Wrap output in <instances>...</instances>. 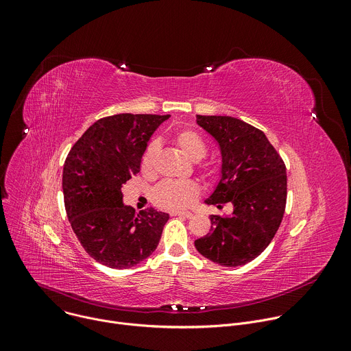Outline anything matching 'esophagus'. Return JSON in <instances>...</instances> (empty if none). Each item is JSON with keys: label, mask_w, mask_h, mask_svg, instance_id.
Instances as JSON below:
<instances>
[{"label": "esophagus", "mask_w": 351, "mask_h": 351, "mask_svg": "<svg viewBox=\"0 0 351 351\" xmlns=\"http://www.w3.org/2000/svg\"><path fill=\"white\" fill-rule=\"evenodd\" d=\"M172 215H178V217H184V218H191L193 217V214L190 213V211H175V213H172Z\"/></svg>", "instance_id": "1"}]
</instances>
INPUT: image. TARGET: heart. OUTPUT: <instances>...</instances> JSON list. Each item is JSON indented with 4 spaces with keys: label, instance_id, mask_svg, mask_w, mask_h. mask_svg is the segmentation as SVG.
I'll use <instances>...</instances> for the list:
<instances>
[{
    "label": "heart",
    "instance_id": "1",
    "mask_svg": "<svg viewBox=\"0 0 351 351\" xmlns=\"http://www.w3.org/2000/svg\"><path fill=\"white\" fill-rule=\"evenodd\" d=\"M171 141L191 161L197 162L207 156V143L204 137L193 129H180L171 136ZM157 145L148 144L140 161V169L144 175H152ZM204 175H214L211 167L203 168ZM199 194V189L193 180H165L153 191L154 203L164 210H182L191 206Z\"/></svg>",
    "mask_w": 351,
    "mask_h": 351
}]
</instances>
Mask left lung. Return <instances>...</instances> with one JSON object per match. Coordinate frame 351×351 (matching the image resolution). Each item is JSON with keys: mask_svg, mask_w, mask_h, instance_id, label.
<instances>
[{"mask_svg": "<svg viewBox=\"0 0 351 351\" xmlns=\"http://www.w3.org/2000/svg\"><path fill=\"white\" fill-rule=\"evenodd\" d=\"M197 125L219 144L221 178L206 204H233L230 217L211 215V230L197 252L223 267L257 258L278 232L286 207V167L264 132L232 117L197 115Z\"/></svg>", "mask_w": 351, "mask_h": 351, "instance_id": "1", "label": "left lung"}]
</instances>
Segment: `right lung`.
I'll return each mask as SVG.
<instances>
[{"instance_id":"right-lung-1","label":"right lung","mask_w":351,"mask_h":351,"mask_svg":"<svg viewBox=\"0 0 351 351\" xmlns=\"http://www.w3.org/2000/svg\"><path fill=\"white\" fill-rule=\"evenodd\" d=\"M171 115L118 114L94 122L75 143L62 173L65 210L86 253L115 269L134 267L154 253L169 215L134 213L122 186L140 171L147 143Z\"/></svg>"}]
</instances>
